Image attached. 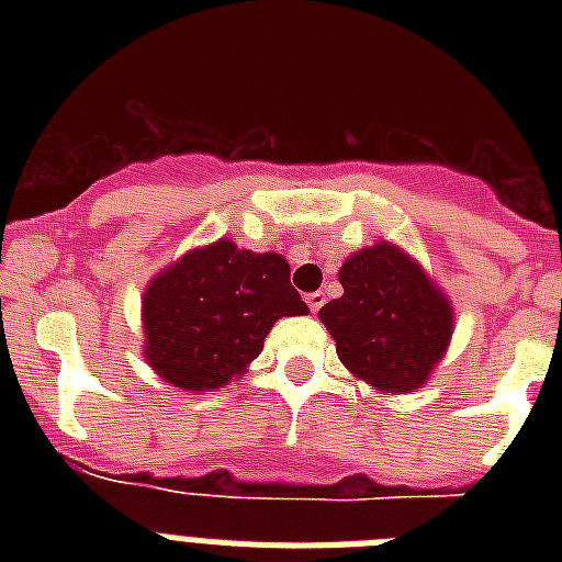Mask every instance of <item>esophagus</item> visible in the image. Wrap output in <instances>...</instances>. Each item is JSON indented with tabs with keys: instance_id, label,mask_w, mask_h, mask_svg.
<instances>
[{
	"instance_id": "1",
	"label": "esophagus",
	"mask_w": 562,
	"mask_h": 562,
	"mask_svg": "<svg viewBox=\"0 0 562 562\" xmlns=\"http://www.w3.org/2000/svg\"><path fill=\"white\" fill-rule=\"evenodd\" d=\"M306 304H310L312 312H317L321 306L326 304V295H324V292H310V295H306Z\"/></svg>"
}]
</instances>
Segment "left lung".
<instances>
[{
	"label": "left lung",
	"instance_id": "8db88e82",
	"mask_svg": "<svg viewBox=\"0 0 562 562\" xmlns=\"http://www.w3.org/2000/svg\"><path fill=\"white\" fill-rule=\"evenodd\" d=\"M340 284L342 295L317 315L342 366L389 394L419 389L448 349V297L389 241L355 252L340 267Z\"/></svg>",
	"mask_w": 562,
	"mask_h": 562
}]
</instances>
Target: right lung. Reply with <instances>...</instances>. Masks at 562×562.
<instances>
[{
	"label": "right lung",
	"mask_w": 562,
	"mask_h": 562,
	"mask_svg": "<svg viewBox=\"0 0 562 562\" xmlns=\"http://www.w3.org/2000/svg\"><path fill=\"white\" fill-rule=\"evenodd\" d=\"M304 312L284 258L222 238L182 256L146 290V360L182 391L220 389L261 355L278 317Z\"/></svg>",
	"instance_id": "obj_1"
}]
</instances>
